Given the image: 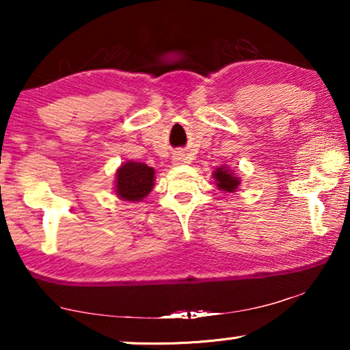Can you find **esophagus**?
<instances>
[{"mask_svg":"<svg viewBox=\"0 0 350 350\" xmlns=\"http://www.w3.org/2000/svg\"><path fill=\"white\" fill-rule=\"evenodd\" d=\"M174 161H175V162H178V161H181V157H178V156H176V157H175V159H174Z\"/></svg>","mask_w":350,"mask_h":350,"instance_id":"obj_1","label":"esophagus"}]
</instances>
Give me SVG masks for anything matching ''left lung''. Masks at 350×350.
<instances>
[{
	"label": "left lung",
	"instance_id": "8db88e82",
	"mask_svg": "<svg viewBox=\"0 0 350 350\" xmlns=\"http://www.w3.org/2000/svg\"><path fill=\"white\" fill-rule=\"evenodd\" d=\"M213 175V180H215V185H217V188L219 191H224V193H236L239 189V186H241V178H239V175L234 174V170L231 167H228L226 164L223 165H218L217 169L212 172Z\"/></svg>",
	"mask_w": 350,
	"mask_h": 350
}]
</instances>
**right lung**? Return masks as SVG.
Returning <instances> with one entry per match:
<instances>
[{"instance_id":"add662e5","label":"right lung","mask_w":350,"mask_h":350,"mask_svg":"<svg viewBox=\"0 0 350 350\" xmlns=\"http://www.w3.org/2000/svg\"><path fill=\"white\" fill-rule=\"evenodd\" d=\"M156 170L143 162L127 161L119 165L114 180V194L127 202H142L152 191Z\"/></svg>"}]
</instances>
